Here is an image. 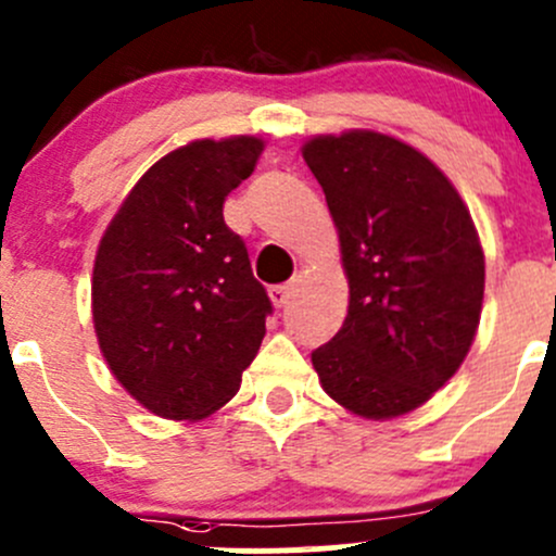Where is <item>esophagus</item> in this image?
I'll use <instances>...</instances> for the list:
<instances>
[{
  "label": "esophagus",
  "mask_w": 556,
  "mask_h": 556,
  "mask_svg": "<svg viewBox=\"0 0 556 556\" xmlns=\"http://www.w3.org/2000/svg\"><path fill=\"white\" fill-rule=\"evenodd\" d=\"M295 295V282H285V285H274V288H268V299H271L274 306H288L290 299Z\"/></svg>",
  "instance_id": "obj_1"
}]
</instances>
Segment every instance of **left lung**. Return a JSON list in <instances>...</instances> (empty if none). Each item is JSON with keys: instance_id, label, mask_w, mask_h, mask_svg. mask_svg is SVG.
Wrapping results in <instances>:
<instances>
[{"instance_id": "1", "label": "left lung", "mask_w": 556, "mask_h": 556, "mask_svg": "<svg viewBox=\"0 0 556 556\" xmlns=\"http://www.w3.org/2000/svg\"><path fill=\"white\" fill-rule=\"evenodd\" d=\"M339 228L350 309L312 352L323 390L350 412L387 419L422 406L473 344L484 252L444 172L374 131L304 144Z\"/></svg>"}]
</instances>
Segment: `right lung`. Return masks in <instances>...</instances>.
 Listing matches in <instances>:
<instances>
[{
	"label": "right lung",
	"mask_w": 556,
	"mask_h": 556,
	"mask_svg": "<svg viewBox=\"0 0 556 556\" xmlns=\"http://www.w3.org/2000/svg\"><path fill=\"white\" fill-rule=\"evenodd\" d=\"M261 150V139L233 137L164 155L99 244V346L117 382L159 417L201 419L231 401L266 336L271 299L223 220V201Z\"/></svg>",
	"instance_id": "right-lung-1"
}]
</instances>
